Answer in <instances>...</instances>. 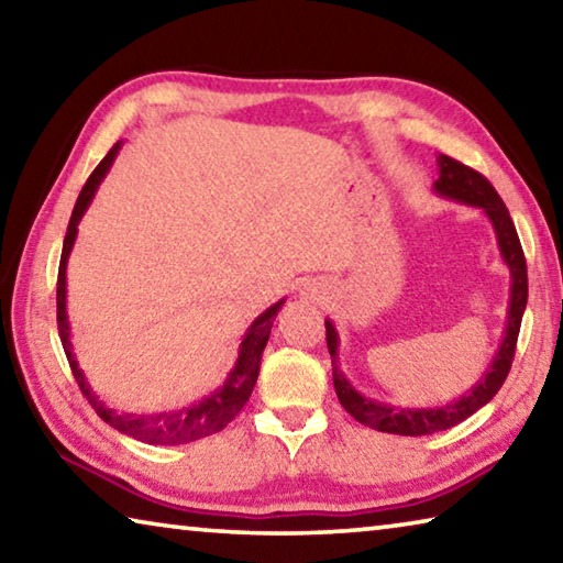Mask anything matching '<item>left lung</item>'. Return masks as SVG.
<instances>
[{"label":"left lung","instance_id":"left-lung-1","mask_svg":"<svg viewBox=\"0 0 563 563\" xmlns=\"http://www.w3.org/2000/svg\"><path fill=\"white\" fill-rule=\"evenodd\" d=\"M437 166H440V178L434 180V194L450 201L482 208L484 216L489 218V223L497 233V245L501 253V261L507 263L511 273V295H509V310H507V328H504L501 345L497 355L489 362V367L484 369L479 383L472 385L466 393L440 407H399L389 402H379V399L360 395L355 387L350 385V379L342 375L338 365V345L340 335L335 325L325 320V338L328 350L332 357V383H335V393L340 405L357 419L360 424L373 427L377 432L387 434H405V437H422L432 432L450 430V427L464 422L466 417H472L476 409H482L489 399L499 393V387L507 379L514 360V350H517V338L523 318V308H527V261H523V251L514 228L511 216L507 206L499 198L497 190L482 174H476L474 168L460 164L450 156H437Z\"/></svg>","mask_w":563,"mask_h":563}]
</instances>
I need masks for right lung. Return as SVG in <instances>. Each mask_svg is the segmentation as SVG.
Segmentation results:
<instances>
[{"label":"right lung","instance_id":"1","mask_svg":"<svg viewBox=\"0 0 563 563\" xmlns=\"http://www.w3.org/2000/svg\"><path fill=\"white\" fill-rule=\"evenodd\" d=\"M121 144H113V148L103 156L101 164L93 168V174L89 176L87 184H84L79 198H76L74 213L69 228H66L64 235V247H62V263H59V280H56V322H59V338L62 345L66 352V360H69V367L79 383L84 397L89 399L91 407L97 409V415L109 422L113 430H119L123 434L133 437V440H141L146 444H186V442H196L201 437L216 434L221 432L223 427L231 422V419L241 412L245 407L247 397H251L255 379H258L261 373V357L263 350L268 345L271 338V328L273 320L278 316L280 305L285 300H278L275 305H271L268 310L261 312L258 318L253 320V325L247 328V332L243 335L241 350H238V360L231 373H228L225 383L198 402L180 407V409H168V412H158V415H133V412H117L101 402V399L93 395L91 385L84 377L79 362H76L71 340H69V316H66V263H69V253L76 241V233H79V221L87 213L89 203L97 196L99 184L103 180V176L109 174V168L117 158Z\"/></svg>","mask_w":563,"mask_h":563}]
</instances>
